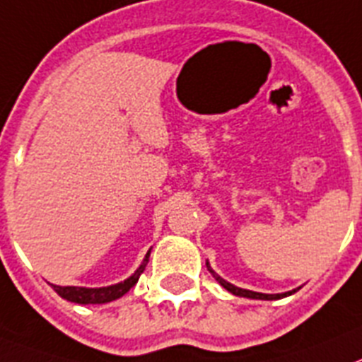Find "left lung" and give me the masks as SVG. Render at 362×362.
Returning a JSON list of instances; mask_svg holds the SVG:
<instances>
[{
  "label": "left lung",
  "mask_w": 362,
  "mask_h": 362,
  "mask_svg": "<svg viewBox=\"0 0 362 362\" xmlns=\"http://www.w3.org/2000/svg\"><path fill=\"white\" fill-rule=\"evenodd\" d=\"M207 269L213 273V276H215L216 281H218V284L222 286V288H226L228 291H231L233 295H238V297H247V298H260V300H275V298H282V297H288V295L295 293L297 290L293 291H288V293H276V295H268V293H257V291H250V290H242V288H237V286L229 284V282H226L224 279H220L218 275H216L215 272H213L209 266H207Z\"/></svg>",
  "instance_id": "obj_1"
}]
</instances>
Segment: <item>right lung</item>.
<instances>
[{
    "label": "right lung",
    "mask_w": 362,
    "mask_h": 362,
    "mask_svg": "<svg viewBox=\"0 0 362 362\" xmlns=\"http://www.w3.org/2000/svg\"><path fill=\"white\" fill-rule=\"evenodd\" d=\"M149 253H147L146 259H144L142 266L134 272V275H131L127 281L120 282V284L107 286V288H76V286L52 284V288H54V291L59 295V297L65 298V300H71V303H78V304L111 303V300H116V298H120L122 295L127 293V291L136 284L140 275H142L144 269H146L147 262H149Z\"/></svg>",
    "instance_id": "right-lung-1"
}]
</instances>
